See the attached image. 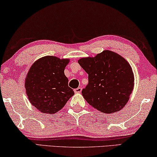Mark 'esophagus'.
<instances>
[{
  "label": "esophagus",
  "instance_id": "34e87169",
  "mask_svg": "<svg viewBox=\"0 0 157 157\" xmlns=\"http://www.w3.org/2000/svg\"><path fill=\"white\" fill-rule=\"evenodd\" d=\"M74 92H75V93H81V92H82V88L81 87L76 88V89L74 90Z\"/></svg>",
  "mask_w": 157,
  "mask_h": 157
}]
</instances>
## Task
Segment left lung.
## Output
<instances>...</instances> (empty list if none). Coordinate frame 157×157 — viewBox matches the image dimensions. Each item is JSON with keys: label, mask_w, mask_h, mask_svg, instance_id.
<instances>
[{"label": "left lung", "mask_w": 157, "mask_h": 157, "mask_svg": "<svg viewBox=\"0 0 157 157\" xmlns=\"http://www.w3.org/2000/svg\"><path fill=\"white\" fill-rule=\"evenodd\" d=\"M78 63L88 74V85L82 90L85 100L103 113L120 111L129 101L134 77L129 63L111 50L95 57H82Z\"/></svg>", "instance_id": "left-lung-1"}]
</instances>
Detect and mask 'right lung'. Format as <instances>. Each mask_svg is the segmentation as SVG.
<instances>
[{"instance_id":"add662e5","label":"right lung","mask_w":157,"mask_h":157,"mask_svg":"<svg viewBox=\"0 0 157 157\" xmlns=\"http://www.w3.org/2000/svg\"><path fill=\"white\" fill-rule=\"evenodd\" d=\"M69 62L70 59L48 56L37 59L28 70L26 94L32 105L42 113H56L74 95L64 72Z\"/></svg>"}]
</instances>
